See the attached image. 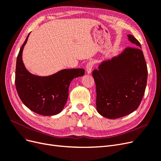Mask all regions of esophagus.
I'll list each match as a JSON object with an SVG mask.
<instances>
[{"label": "esophagus", "instance_id": "1", "mask_svg": "<svg viewBox=\"0 0 161 161\" xmlns=\"http://www.w3.org/2000/svg\"><path fill=\"white\" fill-rule=\"evenodd\" d=\"M93 65L94 63L92 61L89 62L87 63V64L86 65V71H87V74H92V69L93 67Z\"/></svg>", "mask_w": 161, "mask_h": 161}]
</instances>
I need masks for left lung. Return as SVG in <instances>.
Segmentation results:
<instances>
[{"label":"left lung","mask_w":161,"mask_h":161,"mask_svg":"<svg viewBox=\"0 0 161 161\" xmlns=\"http://www.w3.org/2000/svg\"><path fill=\"white\" fill-rule=\"evenodd\" d=\"M127 38L135 47H127L111 59H104L92 73L97 111L111 119L137 109L147 86L148 71L141 44L131 34Z\"/></svg>","instance_id":"1"}]
</instances>
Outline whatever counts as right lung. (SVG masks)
Wrapping results in <instances>:
<instances>
[{
  "mask_svg": "<svg viewBox=\"0 0 161 161\" xmlns=\"http://www.w3.org/2000/svg\"><path fill=\"white\" fill-rule=\"evenodd\" d=\"M22 44L16 59L15 85L22 103L34 113L44 116L60 113L67 102L69 86L75 77L83 76L82 68L64 69L47 76L31 74L22 61V52L29 35Z\"/></svg>",
  "mask_w": 161,
  "mask_h": 161,
  "instance_id": "obj_1",
  "label": "right lung"
}]
</instances>
